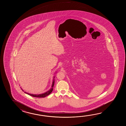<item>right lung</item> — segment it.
Returning a JSON list of instances; mask_svg holds the SVG:
<instances>
[{"label":"right lung","mask_w":126,"mask_h":126,"mask_svg":"<svg viewBox=\"0 0 126 126\" xmlns=\"http://www.w3.org/2000/svg\"><path fill=\"white\" fill-rule=\"evenodd\" d=\"M54 78H55V77H54ZM54 80H53V83H52V86H51V89H50L49 90H48V91H47V92H45V93H43V94H33L28 93L26 92H25V93H26V94H29L30 95H31V96H32V97H38V98H44V97H45L46 96H47V95H49V94H50L51 92H52L53 90V87H54ZM21 90H22V89H21ZM22 91H23V90H22Z\"/></svg>","instance_id":"add662e5"}]
</instances>
